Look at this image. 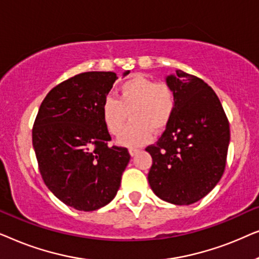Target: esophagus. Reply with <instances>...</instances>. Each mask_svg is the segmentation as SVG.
<instances>
[{"label":"esophagus","instance_id":"esophagus-1","mask_svg":"<svg viewBox=\"0 0 259 259\" xmlns=\"http://www.w3.org/2000/svg\"><path fill=\"white\" fill-rule=\"evenodd\" d=\"M130 154L132 155V157H134V155H136L138 152H139V150H138V148H130Z\"/></svg>","mask_w":259,"mask_h":259}]
</instances>
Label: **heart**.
<instances>
[{"label":"heart","mask_w":259,"mask_h":259,"mask_svg":"<svg viewBox=\"0 0 259 259\" xmlns=\"http://www.w3.org/2000/svg\"><path fill=\"white\" fill-rule=\"evenodd\" d=\"M177 94L166 82H157L145 74H134L118 88V99L106 97L101 118L106 128L118 136L130 113L133 121L119 137V144L139 147L150 143L153 132L166 128L175 115Z\"/></svg>","instance_id":"1"}]
</instances>
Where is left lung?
Here are the masks:
<instances>
[{"instance_id": "8db88e82", "label": "left lung", "mask_w": 259, "mask_h": 259, "mask_svg": "<svg viewBox=\"0 0 259 259\" xmlns=\"http://www.w3.org/2000/svg\"><path fill=\"white\" fill-rule=\"evenodd\" d=\"M177 94L175 115L155 145L148 183L160 199L190 205L221 180L230 143L229 120L214 91L183 70L166 76Z\"/></svg>"}]
</instances>
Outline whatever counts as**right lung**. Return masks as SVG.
Here are the masks:
<instances>
[{
    "label": "right lung",
    "instance_id": "obj_1",
    "mask_svg": "<svg viewBox=\"0 0 259 259\" xmlns=\"http://www.w3.org/2000/svg\"><path fill=\"white\" fill-rule=\"evenodd\" d=\"M116 79L113 72L77 74L49 92L35 119L33 146L42 179L75 210L111 203L131 159L126 147L108 146L101 118V104Z\"/></svg>",
    "mask_w": 259,
    "mask_h": 259
}]
</instances>
